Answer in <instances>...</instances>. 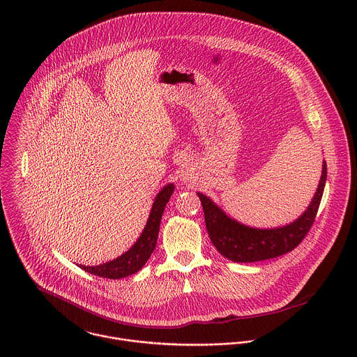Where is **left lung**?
I'll list each match as a JSON object with an SVG mask.
<instances>
[{"mask_svg":"<svg viewBox=\"0 0 357 357\" xmlns=\"http://www.w3.org/2000/svg\"><path fill=\"white\" fill-rule=\"evenodd\" d=\"M326 178L327 165L323 162L317 190L305 211L296 221L271 229H259L238 222L228 217L210 198L198 192L210 241L220 255L234 262L264 261L291 252L303 242L314 221Z\"/></svg>","mask_w":357,"mask_h":357,"instance_id":"1","label":"left lung"}]
</instances>
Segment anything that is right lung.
I'll return each mask as SVG.
<instances>
[{
    "mask_svg": "<svg viewBox=\"0 0 357 357\" xmlns=\"http://www.w3.org/2000/svg\"><path fill=\"white\" fill-rule=\"evenodd\" d=\"M173 191H174V184H167L159 191V194L155 198L144 231L142 232L137 242L125 255L102 265H95V266L79 265V266L85 272H89L100 278H107V279H122L140 271L153 255V249L156 246L160 218H162L165 206L169 202Z\"/></svg>",
    "mask_w": 357,
    "mask_h": 357,
    "instance_id": "right-lung-1",
    "label": "right lung"
}]
</instances>
